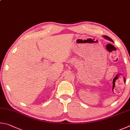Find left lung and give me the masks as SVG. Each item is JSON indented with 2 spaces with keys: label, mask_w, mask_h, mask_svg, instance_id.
Instances as JSON below:
<instances>
[{
  "label": "left lung",
  "mask_w": 130,
  "mask_h": 130,
  "mask_svg": "<svg viewBox=\"0 0 130 130\" xmlns=\"http://www.w3.org/2000/svg\"><path fill=\"white\" fill-rule=\"evenodd\" d=\"M103 37L105 38V39H107V40H110V41H111V42H113V40L111 39L110 38V37H108V36H106V35H104L103 36Z\"/></svg>",
  "instance_id": "obj_1"
}]
</instances>
